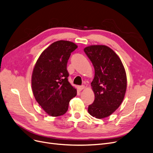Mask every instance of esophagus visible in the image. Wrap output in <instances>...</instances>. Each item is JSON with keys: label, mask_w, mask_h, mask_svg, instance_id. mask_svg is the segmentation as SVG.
<instances>
[{"label": "esophagus", "mask_w": 153, "mask_h": 153, "mask_svg": "<svg viewBox=\"0 0 153 153\" xmlns=\"http://www.w3.org/2000/svg\"><path fill=\"white\" fill-rule=\"evenodd\" d=\"M84 88H85V86H84V85L78 86V89H79V90H80V91H82V90L84 89Z\"/></svg>", "instance_id": "obj_1"}]
</instances>
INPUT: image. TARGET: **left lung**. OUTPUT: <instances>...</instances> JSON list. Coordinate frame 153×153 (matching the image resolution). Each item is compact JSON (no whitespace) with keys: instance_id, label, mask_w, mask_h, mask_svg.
Here are the masks:
<instances>
[{"instance_id":"8db88e82","label":"left lung","mask_w":153,"mask_h":153,"mask_svg":"<svg viewBox=\"0 0 153 153\" xmlns=\"http://www.w3.org/2000/svg\"><path fill=\"white\" fill-rule=\"evenodd\" d=\"M94 69L91 83L94 102L88 113L97 118L111 115L120 106L127 89V76L119 56L106 45H91L84 49Z\"/></svg>"}]
</instances>
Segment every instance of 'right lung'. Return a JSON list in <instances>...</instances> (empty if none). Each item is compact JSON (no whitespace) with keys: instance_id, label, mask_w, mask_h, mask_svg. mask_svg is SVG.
Wrapping results in <instances>:
<instances>
[{"instance_id":"1","label":"right lung","mask_w":153,"mask_h":153,"mask_svg":"<svg viewBox=\"0 0 153 153\" xmlns=\"http://www.w3.org/2000/svg\"><path fill=\"white\" fill-rule=\"evenodd\" d=\"M77 48L74 43L59 40L51 44L39 55L32 73L34 97L43 110L52 117L65 114L77 90L68 81L67 64Z\"/></svg>"}]
</instances>
